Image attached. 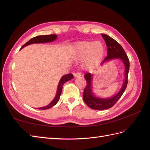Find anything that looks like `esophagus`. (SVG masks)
I'll return each instance as SVG.
<instances>
[{
	"label": "esophagus",
	"mask_w": 150,
	"mask_h": 150,
	"mask_svg": "<svg viewBox=\"0 0 150 150\" xmlns=\"http://www.w3.org/2000/svg\"><path fill=\"white\" fill-rule=\"evenodd\" d=\"M74 76L75 77V78H79V77L81 76V74L80 72H77V73L74 74Z\"/></svg>",
	"instance_id": "34e87169"
}]
</instances>
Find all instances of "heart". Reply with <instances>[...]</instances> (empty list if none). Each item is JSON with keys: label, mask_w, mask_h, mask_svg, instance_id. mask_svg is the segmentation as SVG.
Returning <instances> with one entry per match:
<instances>
[{"label": "heart", "mask_w": 150, "mask_h": 150, "mask_svg": "<svg viewBox=\"0 0 150 150\" xmlns=\"http://www.w3.org/2000/svg\"><path fill=\"white\" fill-rule=\"evenodd\" d=\"M71 56L75 59H81L83 69L88 71L95 70L99 66L104 54V47L100 41L82 40L71 45Z\"/></svg>", "instance_id": "heart-1"}]
</instances>
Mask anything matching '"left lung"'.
Here are the masks:
<instances>
[{"label": "left lung", "mask_w": 150, "mask_h": 150, "mask_svg": "<svg viewBox=\"0 0 150 150\" xmlns=\"http://www.w3.org/2000/svg\"><path fill=\"white\" fill-rule=\"evenodd\" d=\"M101 35L108 47V56L102 62V65L110 61L115 59L121 60L123 63L125 67V79L123 83L122 84V87L116 94L109 98H100L96 96L93 92L92 81L94 75L91 73L85 74L84 78L86 80V82H87L86 83L87 85H86V87L85 88L83 93L84 101L89 108L96 110H107V109L111 108L118 101V99L121 97L122 94H123L127 86V84H128V76L129 69V62L128 57L121 45L118 42H117L115 39H113L106 34H101Z\"/></svg>", "instance_id": "1"}]
</instances>
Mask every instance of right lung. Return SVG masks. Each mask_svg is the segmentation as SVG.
Segmentation results:
<instances>
[{"mask_svg":"<svg viewBox=\"0 0 150 150\" xmlns=\"http://www.w3.org/2000/svg\"><path fill=\"white\" fill-rule=\"evenodd\" d=\"M57 38V35L56 34H52V35H39L36 36L35 38H32L30 40H29L28 42H27L23 46H22L21 49L24 48V47L28 46L30 44H39V43H47V42H52L54 40H56ZM20 49V50H21ZM73 75L72 74H65L63 76L61 79L59 80V82L57 88V92L55 97L53 99V100L48 105L46 106L38 108V109L39 110H48V109L53 107L56 103L59 100L61 94L62 93V86L65 83L67 82L68 81H69L73 78Z\"/></svg>","mask_w":150,"mask_h":150,"instance_id":"right-lung-1","label":"right lung"}]
</instances>
